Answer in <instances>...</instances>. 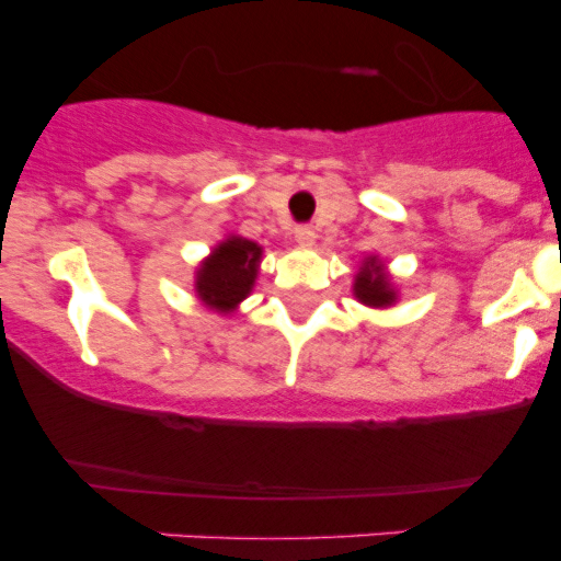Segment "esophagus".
<instances>
[{"instance_id":"1","label":"esophagus","mask_w":561,"mask_h":561,"mask_svg":"<svg viewBox=\"0 0 561 561\" xmlns=\"http://www.w3.org/2000/svg\"><path fill=\"white\" fill-rule=\"evenodd\" d=\"M296 243H301V245L316 243V229H312V227H296Z\"/></svg>"}]
</instances>
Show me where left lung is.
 <instances>
[{
  "label": "left lung",
  "mask_w": 561,
  "mask_h": 561,
  "mask_svg": "<svg viewBox=\"0 0 561 561\" xmlns=\"http://www.w3.org/2000/svg\"><path fill=\"white\" fill-rule=\"evenodd\" d=\"M354 296L368 307H390L396 301L390 276L385 274V265L376 256H368L359 274L354 276Z\"/></svg>",
  "instance_id": "8db88e82"
}]
</instances>
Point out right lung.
<instances>
[{
    "label": "right lung",
    "instance_id": "obj_1",
    "mask_svg": "<svg viewBox=\"0 0 561 561\" xmlns=\"http://www.w3.org/2000/svg\"><path fill=\"white\" fill-rule=\"evenodd\" d=\"M263 249L254 240L229 234L224 243L213 249V254L198 265L196 293L209 310L232 312L234 307L251 293L256 279Z\"/></svg>",
    "mask_w": 561,
    "mask_h": 561
}]
</instances>
